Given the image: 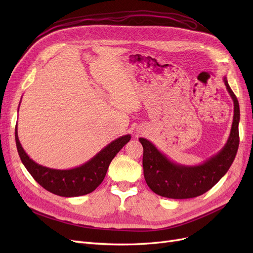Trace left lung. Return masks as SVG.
I'll return each mask as SVG.
<instances>
[{"instance_id":"8db88e82","label":"left lung","mask_w":253,"mask_h":253,"mask_svg":"<svg viewBox=\"0 0 253 253\" xmlns=\"http://www.w3.org/2000/svg\"><path fill=\"white\" fill-rule=\"evenodd\" d=\"M224 82L233 100L234 114L230 135L217 154L201 165H179L168 158L148 139L139 138L143 147L144 179L154 193L174 200L200 196L216 185L231 167L240 143V105L226 77H224Z\"/></svg>"}]
</instances>
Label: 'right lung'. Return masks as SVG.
Instances as JSON below:
<instances>
[{
  "label": "right lung",
  "instance_id": "1",
  "mask_svg": "<svg viewBox=\"0 0 253 253\" xmlns=\"http://www.w3.org/2000/svg\"><path fill=\"white\" fill-rule=\"evenodd\" d=\"M14 134L20 158L30 175L45 190L64 197L81 196L93 192L104 179L113 158L131 139L129 134L121 136L109 143L85 164L73 169L58 170L34 162L22 148L17 126Z\"/></svg>",
  "mask_w": 253,
  "mask_h": 253
}]
</instances>
